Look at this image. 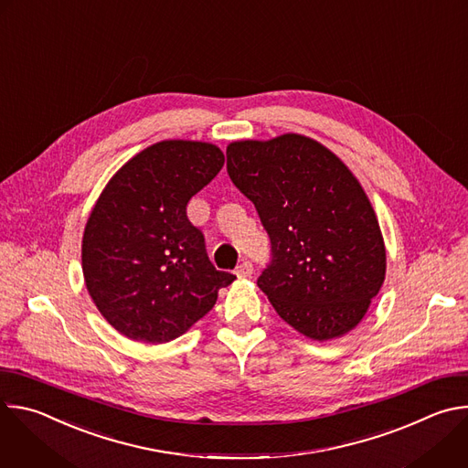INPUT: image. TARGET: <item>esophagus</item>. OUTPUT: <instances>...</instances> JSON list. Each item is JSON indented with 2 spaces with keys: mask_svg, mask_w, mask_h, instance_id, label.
<instances>
[{
  "mask_svg": "<svg viewBox=\"0 0 468 468\" xmlns=\"http://www.w3.org/2000/svg\"><path fill=\"white\" fill-rule=\"evenodd\" d=\"M235 274H237V278H240V280H244V278H250V276L253 274V264H251L250 261H242V262L237 266Z\"/></svg>",
  "mask_w": 468,
  "mask_h": 468,
  "instance_id": "34e87169",
  "label": "esophagus"
}]
</instances>
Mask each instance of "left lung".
<instances>
[{
  "instance_id": "obj_1",
  "label": "left lung",
  "mask_w": 468,
  "mask_h": 468,
  "mask_svg": "<svg viewBox=\"0 0 468 468\" xmlns=\"http://www.w3.org/2000/svg\"><path fill=\"white\" fill-rule=\"evenodd\" d=\"M226 155L231 181L251 199L272 242L259 289L307 339L346 335L367 314L387 271L378 217L357 177L298 133L235 141Z\"/></svg>"
}]
</instances>
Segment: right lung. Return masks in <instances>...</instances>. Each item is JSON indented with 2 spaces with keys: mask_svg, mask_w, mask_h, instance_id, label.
<instances>
[{
  "mask_svg": "<svg viewBox=\"0 0 468 468\" xmlns=\"http://www.w3.org/2000/svg\"><path fill=\"white\" fill-rule=\"evenodd\" d=\"M222 166L224 154L211 143L161 141L131 157L96 199L81 244L85 285L127 339H177L233 283L186 218L188 199Z\"/></svg>",
  "mask_w": 468,
  "mask_h": 468,
  "instance_id": "add662e5",
  "label": "right lung"
}]
</instances>
